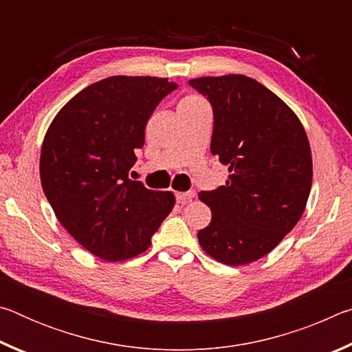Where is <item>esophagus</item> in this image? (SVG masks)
I'll return each instance as SVG.
<instances>
[{"label":"esophagus","instance_id":"esophagus-1","mask_svg":"<svg viewBox=\"0 0 352 352\" xmlns=\"http://www.w3.org/2000/svg\"><path fill=\"white\" fill-rule=\"evenodd\" d=\"M194 195H195L194 190H188V192H177L175 199L178 204H186V201L194 199Z\"/></svg>","mask_w":352,"mask_h":352}]
</instances>
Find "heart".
Segmentation results:
<instances>
[{"instance_id":"b5f03b06","label":"heart","mask_w":352,"mask_h":352,"mask_svg":"<svg viewBox=\"0 0 352 352\" xmlns=\"http://www.w3.org/2000/svg\"><path fill=\"white\" fill-rule=\"evenodd\" d=\"M205 104V100L201 99L199 94H186V96H183L180 99V102H178V109H186V107H197Z\"/></svg>"}]
</instances>
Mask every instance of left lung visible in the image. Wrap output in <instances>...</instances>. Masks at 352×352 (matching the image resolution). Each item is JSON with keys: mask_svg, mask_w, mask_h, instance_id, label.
<instances>
[{"mask_svg": "<svg viewBox=\"0 0 352 352\" xmlns=\"http://www.w3.org/2000/svg\"><path fill=\"white\" fill-rule=\"evenodd\" d=\"M189 85L214 111L211 153L228 166L225 186L201 190L212 219L199 243L226 265L269 254L298 223L312 186V153L295 111L242 74L199 77Z\"/></svg>", "mask_w": 352, "mask_h": 352, "instance_id": "obj_1", "label": "left lung"}]
</instances>
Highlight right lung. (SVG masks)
<instances>
[{
  "mask_svg": "<svg viewBox=\"0 0 352 352\" xmlns=\"http://www.w3.org/2000/svg\"><path fill=\"white\" fill-rule=\"evenodd\" d=\"M175 88L166 77H107L69 99L47 127L41 188L65 230L100 259L146 252L175 205L170 190L129 180L148 118Z\"/></svg>",
  "mask_w": 352,
  "mask_h": 352,
  "instance_id": "obj_1",
  "label": "right lung"
}]
</instances>
